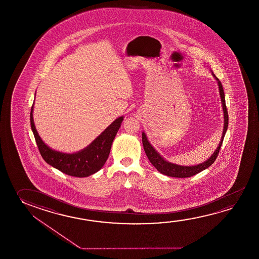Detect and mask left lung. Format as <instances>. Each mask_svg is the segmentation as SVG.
Listing matches in <instances>:
<instances>
[{
    "label": "left lung",
    "instance_id": "1",
    "mask_svg": "<svg viewBox=\"0 0 259 259\" xmlns=\"http://www.w3.org/2000/svg\"><path fill=\"white\" fill-rule=\"evenodd\" d=\"M212 75H213V76H215L213 72H212ZM215 78H216V80L218 81V84H219L221 103H222V107H223V115H224L223 134H222V136H221V143L219 144L218 148L216 149V151L213 153V154L208 158L207 161H204L202 163H199L198 165H178V164L171 163V162L166 161L159 154V153H157V151H155V149L153 148L152 144L149 143V141L147 140V137H146L145 134L143 132V134H142V141H143L144 152H145L146 155L148 157L149 161H151V163L161 174L167 175V176H170V177H175V178H187V177H191V176H193V175L199 174V172L202 171L205 169H207L216 160L218 154L220 153L222 143H223V139H224L226 132L228 130L229 115H228V110H227V106H226L224 90H223V88H222V84H221V81L219 80V78L217 76H215Z\"/></svg>",
    "mask_w": 259,
    "mask_h": 259
}]
</instances>
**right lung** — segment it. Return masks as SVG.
<instances>
[{
	"instance_id": "right-lung-1",
	"label": "right lung",
	"mask_w": 259,
	"mask_h": 259,
	"mask_svg": "<svg viewBox=\"0 0 259 259\" xmlns=\"http://www.w3.org/2000/svg\"><path fill=\"white\" fill-rule=\"evenodd\" d=\"M33 106L34 104L30 110V126L40 155L48 164L63 174L79 178L96 174L102 168L109 156L111 146L123 122V116L115 119L88 147L77 153H64L50 148L38 136L32 116Z\"/></svg>"
}]
</instances>
